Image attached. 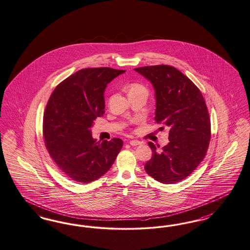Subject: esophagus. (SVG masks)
<instances>
[{
  "label": "esophagus",
  "instance_id": "obj_1",
  "mask_svg": "<svg viewBox=\"0 0 250 250\" xmlns=\"http://www.w3.org/2000/svg\"><path fill=\"white\" fill-rule=\"evenodd\" d=\"M129 144L132 145V146H137V145H140L141 142H140V140H130Z\"/></svg>",
  "mask_w": 250,
  "mask_h": 250
}]
</instances>
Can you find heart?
Here are the masks:
<instances>
[{
  "instance_id": "1",
  "label": "heart",
  "mask_w": 250,
  "mask_h": 250,
  "mask_svg": "<svg viewBox=\"0 0 250 250\" xmlns=\"http://www.w3.org/2000/svg\"><path fill=\"white\" fill-rule=\"evenodd\" d=\"M128 89H129V94L131 93H147L146 87L140 83H131Z\"/></svg>"
}]
</instances>
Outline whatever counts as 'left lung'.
<instances>
[{
	"label": "left lung",
	"instance_id": "1",
	"mask_svg": "<svg viewBox=\"0 0 250 250\" xmlns=\"http://www.w3.org/2000/svg\"><path fill=\"white\" fill-rule=\"evenodd\" d=\"M155 90L154 120L169 129V143L160 149L149 142L152 157L145 164L147 174L161 183L184 180L199 166L208 149L209 113L199 88L169 65L136 68Z\"/></svg>",
	"mask_w": 250,
	"mask_h": 250
}]
</instances>
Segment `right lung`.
Masks as SVG:
<instances>
[{
    "label": "right lung",
    "instance_id": "right-lung-1",
    "mask_svg": "<svg viewBox=\"0 0 250 250\" xmlns=\"http://www.w3.org/2000/svg\"><path fill=\"white\" fill-rule=\"evenodd\" d=\"M125 70L108 67L78 70L51 94L42 120V135L51 158L70 180L88 183L109 171L123 140H94L90 127L105 108L107 84Z\"/></svg>",
    "mask_w": 250,
    "mask_h": 250
}]
</instances>
